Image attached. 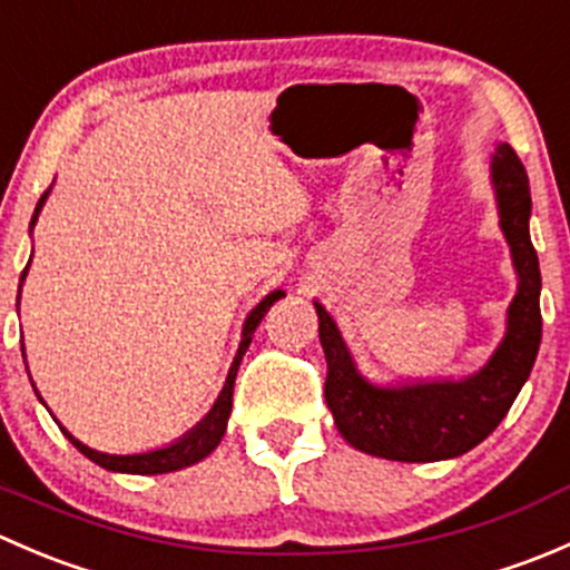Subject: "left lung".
I'll list each match as a JSON object with an SVG mask.
<instances>
[{
  "mask_svg": "<svg viewBox=\"0 0 570 570\" xmlns=\"http://www.w3.org/2000/svg\"><path fill=\"white\" fill-rule=\"evenodd\" d=\"M491 187L519 286L508 306L502 342L476 372L435 381H370L336 322L314 301L327 358L325 402L342 439L366 455L402 463L465 455L499 428L530 377L543 327L540 267L530 239V178L508 142H497L491 154Z\"/></svg>",
  "mask_w": 570,
  "mask_h": 570,
  "instance_id": "left-lung-1",
  "label": "left lung"
}]
</instances>
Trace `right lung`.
Returning <instances> with one entry per match:
<instances>
[{"mask_svg":"<svg viewBox=\"0 0 570 570\" xmlns=\"http://www.w3.org/2000/svg\"><path fill=\"white\" fill-rule=\"evenodd\" d=\"M49 193H51V187L46 189L43 195H40V200L36 206V215H32V223H30V234H32V228H36L38 215H40V209H43ZM27 269H30V264H27ZM27 269L21 273V284H24V278H27ZM281 297H284V289H275V292H269L267 297H262V303H258L256 308H250V314L245 317L243 338H239L237 355H234L232 370H228V377H226V383H223L220 394H217L215 405H212L209 413H206V416L200 419V422L195 424L193 430H187L181 439L170 441V444L159 446V450L131 452V455H109V452H99V450H94V446L82 444V441L73 439V435L68 433V430L62 428L57 419H55V422L60 424V430L66 433V439L71 441V444L77 446V450L82 452L85 458H90V461H94L96 465H101V469H107V471H120V474H168V471L187 469V465L204 461L206 455H212V452L217 450V444H220L223 435H226L228 416H232L234 381H237V370H239V364H243L245 350L250 347L253 333H256L258 322L264 320V314L269 312V306H273L275 301H281ZM19 301H21V289H19ZM21 355H24V344H21ZM27 375H30V366H27ZM32 389H36V383H32ZM36 394H38V389H36ZM38 400L43 402V396L38 394ZM43 405H46V402H43Z\"/></svg>","mask_w":570,"mask_h":570,"instance_id":"obj_1","label":"right lung"}]
</instances>
